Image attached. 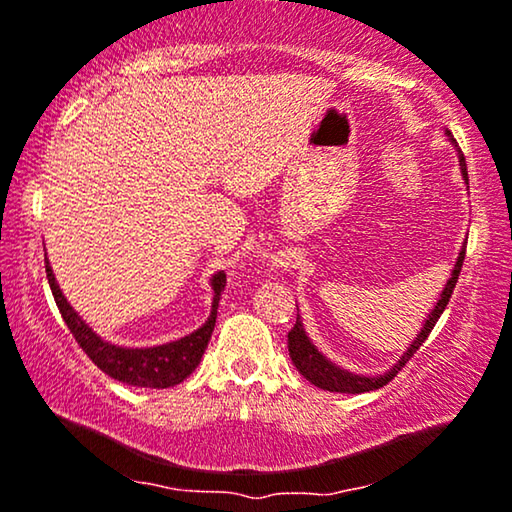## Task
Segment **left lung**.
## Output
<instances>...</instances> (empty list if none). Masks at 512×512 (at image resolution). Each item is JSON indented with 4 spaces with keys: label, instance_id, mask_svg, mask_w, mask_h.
<instances>
[{
    "label": "left lung",
    "instance_id": "1",
    "mask_svg": "<svg viewBox=\"0 0 512 512\" xmlns=\"http://www.w3.org/2000/svg\"><path fill=\"white\" fill-rule=\"evenodd\" d=\"M445 135H447V139H450L454 146H457V139L452 137V132L445 130ZM457 156H459L461 177H464L466 186H468V172H466L464 153L459 151ZM464 254H466V244H464V247H461L459 256H457V263H454V268H452V275H450V279H447V284L443 286V291H440L438 303L433 305V310L429 312V317H426L424 326L419 328L417 338L412 340V345L405 349L401 356H398V361L387 370V373L359 375V373H352V370L340 368L338 363H333L331 359H328V356L321 354L319 349H317V345H314V342L310 340V335L305 333V326H303V319H300V314L296 317V326H293L291 331H289V354H291L293 366H296L298 373L303 375L307 382H312L314 387H319V389H324V391H338V394H363V391H375V389L384 387V384H389L396 377L398 370H401L405 363L410 361V356H415L417 349L422 347V342L429 338L431 328L436 326V321L440 319V314L445 312L447 303H450V296H452L454 286H457V279H459V272H461V263H464Z\"/></svg>",
    "mask_w": 512,
    "mask_h": 512
}]
</instances>
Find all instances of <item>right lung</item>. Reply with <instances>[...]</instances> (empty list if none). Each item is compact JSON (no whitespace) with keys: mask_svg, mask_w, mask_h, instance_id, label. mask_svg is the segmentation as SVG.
Instances as JSON below:
<instances>
[{"mask_svg":"<svg viewBox=\"0 0 512 512\" xmlns=\"http://www.w3.org/2000/svg\"><path fill=\"white\" fill-rule=\"evenodd\" d=\"M46 277L51 284L55 305L65 319V324L72 335L79 342L83 352H86L97 368L102 373H107L114 380L130 384V387H149V389H167L174 384L184 382L188 375L198 368L205 354L207 342L212 338L214 324H216V310H219L221 291L226 286V272H216L212 275V312L205 324L198 331L184 335V338L165 342V345H153V347H121L111 345L104 338H100L86 321L79 317V312L69 305L65 293L60 291L58 279L53 275L51 263L46 258Z\"/></svg>","mask_w":512,"mask_h":512,"instance_id":"right-lung-1","label":"right lung"}]
</instances>
